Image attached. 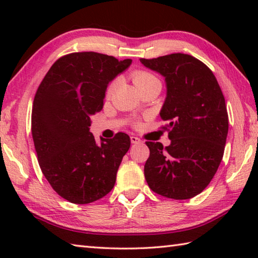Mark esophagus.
Returning <instances> with one entry per match:
<instances>
[{
	"mask_svg": "<svg viewBox=\"0 0 258 258\" xmlns=\"http://www.w3.org/2000/svg\"><path fill=\"white\" fill-rule=\"evenodd\" d=\"M131 142H132L133 145H138V143H141L142 141L137 137H131Z\"/></svg>",
	"mask_w": 258,
	"mask_h": 258,
	"instance_id": "1",
	"label": "esophagus"
}]
</instances>
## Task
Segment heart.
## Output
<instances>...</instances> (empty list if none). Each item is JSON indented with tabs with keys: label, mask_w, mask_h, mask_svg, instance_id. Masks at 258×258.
I'll return each mask as SVG.
<instances>
[{
	"label": "heart",
	"mask_w": 258,
	"mask_h": 258,
	"mask_svg": "<svg viewBox=\"0 0 258 258\" xmlns=\"http://www.w3.org/2000/svg\"><path fill=\"white\" fill-rule=\"evenodd\" d=\"M132 77H133L134 84H135V86H137V87H141V86H143V85L149 84V83H151V82L158 81L154 75H152V74L148 73V72H143V71H139V72L133 73ZM116 84H117V82L113 81V82L111 83V84L109 85L108 90H107L108 94H110V93L112 92V90L115 89Z\"/></svg>",
	"instance_id": "obj_1"
}]
</instances>
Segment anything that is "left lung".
<instances>
[{
	"label": "left lung",
	"instance_id": "8db88e82",
	"mask_svg": "<svg viewBox=\"0 0 258 258\" xmlns=\"http://www.w3.org/2000/svg\"><path fill=\"white\" fill-rule=\"evenodd\" d=\"M165 78L160 118L168 123L171 145L146 142L150 156L145 177L152 191L166 198L190 199L215 175L229 131L225 100L206 64L184 53L140 59Z\"/></svg>",
	"mask_w": 258,
	"mask_h": 258
}]
</instances>
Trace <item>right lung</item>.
<instances>
[{
  "label": "right lung",
  "instance_id": "1",
  "mask_svg": "<svg viewBox=\"0 0 258 258\" xmlns=\"http://www.w3.org/2000/svg\"><path fill=\"white\" fill-rule=\"evenodd\" d=\"M131 63L75 52L56 60L38 86L32 111L38 164L56 194L73 204L93 203L115 185L130 137L118 133L97 143L90 132L91 116L102 109L109 83Z\"/></svg>",
  "mask_w": 258,
  "mask_h": 258
}]
</instances>
